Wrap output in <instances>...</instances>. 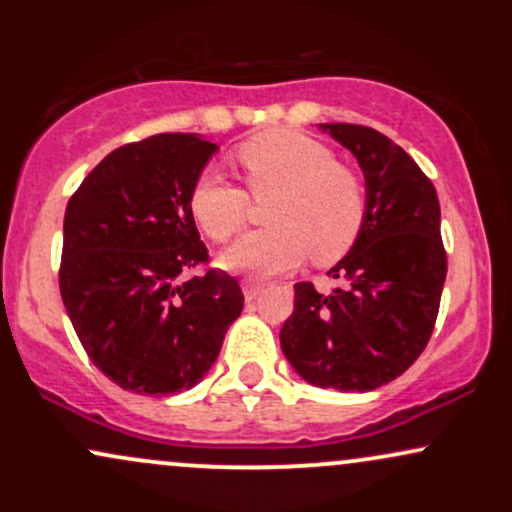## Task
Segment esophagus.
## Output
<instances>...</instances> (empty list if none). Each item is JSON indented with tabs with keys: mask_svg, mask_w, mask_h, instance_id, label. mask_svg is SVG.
<instances>
[{
	"mask_svg": "<svg viewBox=\"0 0 512 512\" xmlns=\"http://www.w3.org/2000/svg\"><path fill=\"white\" fill-rule=\"evenodd\" d=\"M264 291L262 284H257V281H245L243 284V293H245V301H255L257 296Z\"/></svg>",
	"mask_w": 512,
	"mask_h": 512,
	"instance_id": "esophagus-1",
	"label": "esophagus"
}]
</instances>
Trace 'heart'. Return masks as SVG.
I'll list each match as a JSON object with an SVG mask.
<instances>
[{"label": "heart", "instance_id": "heart-1", "mask_svg": "<svg viewBox=\"0 0 512 512\" xmlns=\"http://www.w3.org/2000/svg\"><path fill=\"white\" fill-rule=\"evenodd\" d=\"M236 161L252 195H275L264 211L272 226L238 238L223 252V267L272 276L298 267L308 255L315 264H332L354 248L366 221V187L325 144L274 129L240 144ZM248 209V192L216 170H204L190 190L192 216L214 243L236 236Z\"/></svg>", "mask_w": 512, "mask_h": 512}]
</instances>
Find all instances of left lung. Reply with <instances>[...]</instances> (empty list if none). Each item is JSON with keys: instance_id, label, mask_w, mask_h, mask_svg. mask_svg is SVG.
Wrapping results in <instances>:
<instances>
[{"instance_id": "1", "label": "left lung", "mask_w": 512, "mask_h": 512, "mask_svg": "<svg viewBox=\"0 0 512 512\" xmlns=\"http://www.w3.org/2000/svg\"><path fill=\"white\" fill-rule=\"evenodd\" d=\"M356 156L366 178V221L354 248L330 269L342 281L317 293L296 284L281 351L315 387L368 392L399 378L431 339L448 257L433 182L378 129L320 125Z\"/></svg>"}]
</instances>
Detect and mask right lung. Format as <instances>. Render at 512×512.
Instances as JSON below:
<instances>
[{
	"label": "right lung",
	"mask_w": 512,
	"mask_h": 512,
	"mask_svg": "<svg viewBox=\"0 0 512 512\" xmlns=\"http://www.w3.org/2000/svg\"><path fill=\"white\" fill-rule=\"evenodd\" d=\"M219 149L166 132L110 151L64 211L60 293L93 366L122 390H190L243 310L236 276L207 269L190 190Z\"/></svg>",
	"instance_id": "add662e5"
}]
</instances>
